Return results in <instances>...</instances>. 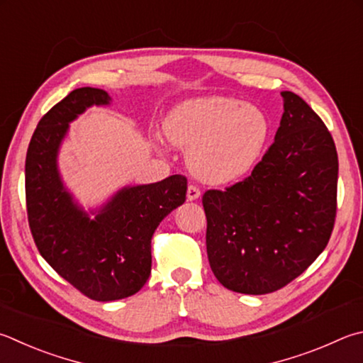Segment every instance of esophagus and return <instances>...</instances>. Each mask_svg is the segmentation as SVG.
Returning <instances> with one entry per match:
<instances>
[{
	"instance_id": "1",
	"label": "esophagus",
	"mask_w": 363,
	"mask_h": 363,
	"mask_svg": "<svg viewBox=\"0 0 363 363\" xmlns=\"http://www.w3.org/2000/svg\"><path fill=\"white\" fill-rule=\"evenodd\" d=\"M200 196V189L194 186V184H190V186L187 187V200H196Z\"/></svg>"
}]
</instances>
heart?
<instances>
[{
    "label": "heart",
    "mask_w": 363,
    "mask_h": 363,
    "mask_svg": "<svg viewBox=\"0 0 363 363\" xmlns=\"http://www.w3.org/2000/svg\"><path fill=\"white\" fill-rule=\"evenodd\" d=\"M163 128L171 143L189 149L187 164L199 179L225 184L254 167L268 140L269 122L259 108L211 95L177 104Z\"/></svg>",
    "instance_id": "b5f03b06"
}]
</instances>
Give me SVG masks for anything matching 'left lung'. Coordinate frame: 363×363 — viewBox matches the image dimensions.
I'll use <instances>...</instances> for the list:
<instances>
[{"label":"left lung","mask_w":363,"mask_h":363,"mask_svg":"<svg viewBox=\"0 0 363 363\" xmlns=\"http://www.w3.org/2000/svg\"><path fill=\"white\" fill-rule=\"evenodd\" d=\"M274 141L252 173L206 190V250L228 291H279L325 249L337 217L338 155L322 118L294 91Z\"/></svg>","instance_id":"obj_1"}]
</instances>
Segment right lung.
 I'll return each instance as SVG.
<instances>
[{
    "label": "right lung",
    "instance_id": "add662e5",
    "mask_svg": "<svg viewBox=\"0 0 363 363\" xmlns=\"http://www.w3.org/2000/svg\"><path fill=\"white\" fill-rule=\"evenodd\" d=\"M109 100L100 89L72 90L39 121L25 162L26 214L39 254L72 287L96 301L127 298L146 284L155 228L187 194V177L173 174L122 189L94 220L77 208L58 176V147L71 121L91 104Z\"/></svg>",
    "mask_w": 363,
    "mask_h": 363
}]
</instances>
